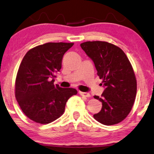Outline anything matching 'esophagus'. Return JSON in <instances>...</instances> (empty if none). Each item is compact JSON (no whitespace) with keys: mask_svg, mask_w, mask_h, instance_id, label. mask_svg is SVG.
<instances>
[{"mask_svg":"<svg viewBox=\"0 0 154 154\" xmlns=\"http://www.w3.org/2000/svg\"><path fill=\"white\" fill-rule=\"evenodd\" d=\"M79 92L81 96L85 97H90V94L88 93V92H81V91H79Z\"/></svg>","mask_w":154,"mask_h":154,"instance_id":"34e87169","label":"esophagus"}]
</instances>
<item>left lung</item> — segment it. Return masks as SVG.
Wrapping results in <instances>:
<instances>
[{"label": "left lung", "mask_w": 154, "mask_h": 154, "mask_svg": "<svg viewBox=\"0 0 154 154\" xmlns=\"http://www.w3.org/2000/svg\"><path fill=\"white\" fill-rule=\"evenodd\" d=\"M81 47L93 61L105 88L102 97L94 96L102 103L94 119L106 125L119 123L130 113L136 97V77L129 60L121 48L108 42L87 41Z\"/></svg>", "instance_id": "left-lung-1"}]
</instances>
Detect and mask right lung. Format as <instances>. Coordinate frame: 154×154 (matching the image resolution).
Returning <instances> with one entry per match:
<instances>
[{
  "mask_svg": "<svg viewBox=\"0 0 154 154\" xmlns=\"http://www.w3.org/2000/svg\"><path fill=\"white\" fill-rule=\"evenodd\" d=\"M73 43H47L29 50L15 80V97L23 113L35 123L48 124L64 112L65 105L77 94L74 88L54 85L65 52Z\"/></svg>",
  "mask_w": 154,
  "mask_h": 154,
  "instance_id": "1",
  "label": "right lung"
}]
</instances>
